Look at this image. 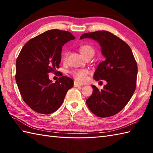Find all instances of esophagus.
Instances as JSON below:
<instances>
[{
  "label": "esophagus",
  "instance_id": "1",
  "mask_svg": "<svg viewBox=\"0 0 153 153\" xmlns=\"http://www.w3.org/2000/svg\"><path fill=\"white\" fill-rule=\"evenodd\" d=\"M74 87H79V86H83V84L80 83H79V82H76V81H75L74 83Z\"/></svg>",
  "mask_w": 153,
  "mask_h": 153
}]
</instances>
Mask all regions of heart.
<instances>
[{
    "instance_id": "1",
    "label": "heart",
    "mask_w": 153,
    "mask_h": 153,
    "mask_svg": "<svg viewBox=\"0 0 153 153\" xmlns=\"http://www.w3.org/2000/svg\"><path fill=\"white\" fill-rule=\"evenodd\" d=\"M80 52L84 56L86 55L93 53L94 54V49L90 45H84L81 46L80 47ZM68 53H66L64 55V58H66L67 56ZM71 74L74 77V78L77 81L81 82H83L87 79V75L89 74V71L87 69H79V70H75L71 71Z\"/></svg>"
}]
</instances>
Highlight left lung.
<instances>
[{
    "label": "left lung",
    "instance_id": "8db88e82",
    "mask_svg": "<svg viewBox=\"0 0 153 153\" xmlns=\"http://www.w3.org/2000/svg\"><path fill=\"white\" fill-rule=\"evenodd\" d=\"M89 38L101 47L105 60L100 62L94 73L96 81L105 80L106 84L99 91L91 85L93 91L86 100L94 114L101 118L116 114L131 99L136 87L137 65L129 45L107 31L86 33L80 39Z\"/></svg>",
    "mask_w": 153,
    "mask_h": 153
}]
</instances>
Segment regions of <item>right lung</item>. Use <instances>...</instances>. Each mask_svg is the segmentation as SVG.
Instances as JSON below:
<instances>
[{
  "mask_svg": "<svg viewBox=\"0 0 153 153\" xmlns=\"http://www.w3.org/2000/svg\"><path fill=\"white\" fill-rule=\"evenodd\" d=\"M70 32L51 30L31 39L23 47L16 62V82L23 100L38 113H53L60 108L68 90L70 77L62 76L55 83L48 74L56 72L63 45L75 39Z\"/></svg>",
  "mask_w": 153,
  "mask_h": 153,
  "instance_id": "right-lung-1",
  "label": "right lung"
}]
</instances>
